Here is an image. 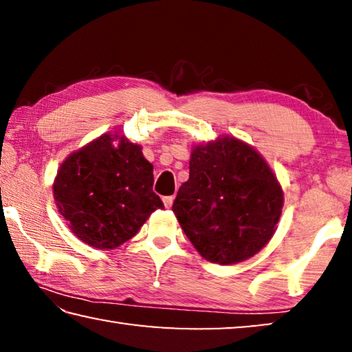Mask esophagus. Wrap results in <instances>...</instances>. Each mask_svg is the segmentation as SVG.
I'll use <instances>...</instances> for the list:
<instances>
[{
	"mask_svg": "<svg viewBox=\"0 0 352 352\" xmlns=\"http://www.w3.org/2000/svg\"><path fill=\"white\" fill-rule=\"evenodd\" d=\"M163 204L166 208H170L174 204V195H168V197H163Z\"/></svg>",
	"mask_w": 352,
	"mask_h": 352,
	"instance_id": "esophagus-1",
	"label": "esophagus"
}]
</instances>
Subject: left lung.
Instances as JSON below:
<instances>
[{
  "mask_svg": "<svg viewBox=\"0 0 352 352\" xmlns=\"http://www.w3.org/2000/svg\"><path fill=\"white\" fill-rule=\"evenodd\" d=\"M284 195L270 166L233 136L194 146L189 180L172 205L178 223L206 261L252 258L275 234Z\"/></svg>",
  "mask_w": 352,
  "mask_h": 352,
  "instance_id": "left-lung-1",
  "label": "left lung"
}]
</instances>
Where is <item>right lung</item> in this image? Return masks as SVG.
Returning <instances> with one entry per match:
<instances>
[{
    "label": "right lung",
    "instance_id": "obj_1",
    "mask_svg": "<svg viewBox=\"0 0 352 352\" xmlns=\"http://www.w3.org/2000/svg\"><path fill=\"white\" fill-rule=\"evenodd\" d=\"M152 186L153 166L141 146L104 133L65 160L52 189L69 230L93 248L113 250L164 208Z\"/></svg>",
    "mask_w": 352,
    "mask_h": 352
}]
</instances>
